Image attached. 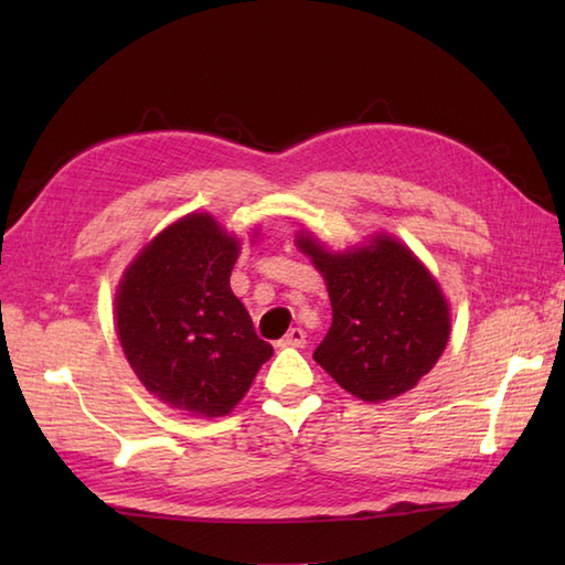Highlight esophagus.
<instances>
[{
    "instance_id": "obj_1",
    "label": "esophagus",
    "mask_w": 565,
    "mask_h": 565,
    "mask_svg": "<svg viewBox=\"0 0 565 565\" xmlns=\"http://www.w3.org/2000/svg\"><path fill=\"white\" fill-rule=\"evenodd\" d=\"M279 347H306V332L301 328H291L279 340Z\"/></svg>"
}]
</instances>
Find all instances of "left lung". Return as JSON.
<instances>
[{
	"mask_svg": "<svg viewBox=\"0 0 565 565\" xmlns=\"http://www.w3.org/2000/svg\"><path fill=\"white\" fill-rule=\"evenodd\" d=\"M296 243L326 276L332 306L316 362L366 403L415 388L449 342V303L435 276L391 235L347 252H328L308 233Z\"/></svg>",
	"mask_w": 565,
	"mask_h": 565,
	"instance_id": "left-lung-1",
	"label": "left lung"
}]
</instances>
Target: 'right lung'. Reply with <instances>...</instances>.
Masks as SVG:
<instances>
[{
    "instance_id": "add662e5",
    "label": "right lung",
    "mask_w": 565,
    "mask_h": 565,
    "mask_svg": "<svg viewBox=\"0 0 565 565\" xmlns=\"http://www.w3.org/2000/svg\"><path fill=\"white\" fill-rule=\"evenodd\" d=\"M239 255L209 213L167 225L130 262L116 294V332L154 398L194 417H223L274 354L231 289Z\"/></svg>"
}]
</instances>
